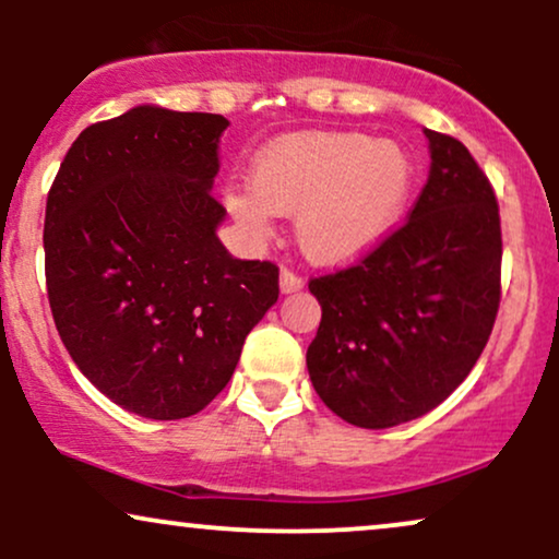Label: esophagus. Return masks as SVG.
Returning a JSON list of instances; mask_svg holds the SVG:
<instances>
[{"mask_svg": "<svg viewBox=\"0 0 559 559\" xmlns=\"http://www.w3.org/2000/svg\"><path fill=\"white\" fill-rule=\"evenodd\" d=\"M305 286V281L299 278L297 273H292V271H281V292L284 294H294V292H299V288Z\"/></svg>", "mask_w": 559, "mask_h": 559, "instance_id": "obj_1", "label": "esophagus"}]
</instances>
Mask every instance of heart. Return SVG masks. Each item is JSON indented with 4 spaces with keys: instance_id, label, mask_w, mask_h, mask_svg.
Wrapping results in <instances>:
<instances>
[{
    "instance_id": "b5f03b06",
    "label": "heart",
    "mask_w": 559,
    "mask_h": 559,
    "mask_svg": "<svg viewBox=\"0 0 559 559\" xmlns=\"http://www.w3.org/2000/svg\"><path fill=\"white\" fill-rule=\"evenodd\" d=\"M413 181V157L396 141L357 131H301L267 144L252 159L249 189L228 183L223 204L258 234L271 230L275 215L297 213L301 252L336 267L386 239Z\"/></svg>"
}]
</instances>
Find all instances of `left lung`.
Segmentation results:
<instances>
[{
    "label": "left lung",
    "instance_id": "obj_1",
    "mask_svg": "<svg viewBox=\"0 0 559 559\" xmlns=\"http://www.w3.org/2000/svg\"><path fill=\"white\" fill-rule=\"evenodd\" d=\"M431 170L407 223L346 271L310 281L320 301L307 370L318 396L360 428L433 409L465 381L499 310L502 228L463 141L423 131Z\"/></svg>",
    "mask_w": 559,
    "mask_h": 559
}]
</instances>
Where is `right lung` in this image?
Listing matches in <instances>:
<instances>
[{"mask_svg":"<svg viewBox=\"0 0 559 559\" xmlns=\"http://www.w3.org/2000/svg\"><path fill=\"white\" fill-rule=\"evenodd\" d=\"M226 128L223 115L139 105L81 131L49 189L57 331L81 373L141 418L207 407L278 299L273 262L230 258L217 239Z\"/></svg>","mask_w":559,"mask_h":559,"instance_id":"1","label":"right lung"}]
</instances>
